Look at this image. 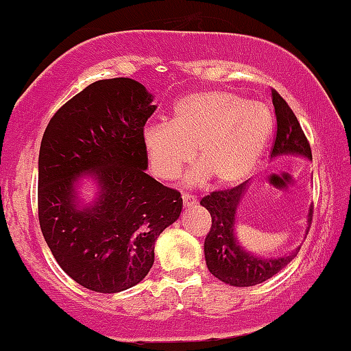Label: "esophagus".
<instances>
[{
    "label": "esophagus",
    "mask_w": 351,
    "mask_h": 351,
    "mask_svg": "<svg viewBox=\"0 0 351 351\" xmlns=\"http://www.w3.org/2000/svg\"><path fill=\"white\" fill-rule=\"evenodd\" d=\"M182 202H183V207H192L197 204V199L193 195H190V193H183Z\"/></svg>",
    "instance_id": "obj_1"
}]
</instances>
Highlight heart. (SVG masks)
Here are the masks:
<instances>
[{
  "mask_svg": "<svg viewBox=\"0 0 351 351\" xmlns=\"http://www.w3.org/2000/svg\"><path fill=\"white\" fill-rule=\"evenodd\" d=\"M271 128V113L262 104L248 103L234 93L209 90L178 101L169 123L147 125L144 147L158 178L178 176L193 154L199 166L190 173V183L210 176L216 185L233 186L255 168Z\"/></svg>",
  "mask_w": 351,
  "mask_h": 351,
  "instance_id": "obj_1",
  "label": "heart"
}]
</instances>
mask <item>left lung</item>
<instances>
[{"mask_svg":"<svg viewBox=\"0 0 351 351\" xmlns=\"http://www.w3.org/2000/svg\"><path fill=\"white\" fill-rule=\"evenodd\" d=\"M271 97H273L274 114H276V135H274L273 149H271L273 156L300 154L312 159L311 144L291 108L278 90H271ZM245 186L247 183H240L233 189L216 190L200 200V206L206 207L213 217V224L204 243L207 269L217 280L231 287H254V285L264 283L280 273L283 267H287L300 250L297 248L285 257L262 258L241 248L234 237V214H237L238 202L243 195ZM312 214H314V207L308 213L311 223Z\"/></svg>","mask_w":351,"mask_h":351,"instance_id":"obj_1","label":"left lung"}]
</instances>
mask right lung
<instances>
[{
  "instance_id": "1",
  "label": "right lung",
  "mask_w": 351,
  "mask_h": 351,
  "mask_svg": "<svg viewBox=\"0 0 351 351\" xmlns=\"http://www.w3.org/2000/svg\"><path fill=\"white\" fill-rule=\"evenodd\" d=\"M156 111L142 84L97 80L54 113L39 151L37 209L61 269L87 290L117 293L141 283L154 243L182 213L178 190L145 173L144 127ZM98 180L100 197L77 209L74 183Z\"/></svg>"
}]
</instances>
